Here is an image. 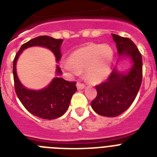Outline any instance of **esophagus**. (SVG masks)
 Wrapping results in <instances>:
<instances>
[{"mask_svg": "<svg viewBox=\"0 0 157 157\" xmlns=\"http://www.w3.org/2000/svg\"><path fill=\"white\" fill-rule=\"evenodd\" d=\"M76 86H77L78 90H82V89H84V87H85V85H84L83 83L79 82H77Z\"/></svg>", "mask_w": 157, "mask_h": 157, "instance_id": "esophagus-1", "label": "esophagus"}]
</instances>
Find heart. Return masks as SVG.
I'll return each mask as SVG.
<instances>
[{
	"label": "heart",
	"mask_w": 157,
	"mask_h": 157,
	"mask_svg": "<svg viewBox=\"0 0 157 157\" xmlns=\"http://www.w3.org/2000/svg\"><path fill=\"white\" fill-rule=\"evenodd\" d=\"M113 51L107 45L90 43L71 52L68 61L62 63V68L71 75L86 70L91 82L99 83L106 79L110 73Z\"/></svg>",
	"instance_id": "b5f03b06"
}]
</instances>
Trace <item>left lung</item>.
<instances>
[{"label": "left lung", "instance_id": "8db88e82", "mask_svg": "<svg viewBox=\"0 0 157 157\" xmlns=\"http://www.w3.org/2000/svg\"><path fill=\"white\" fill-rule=\"evenodd\" d=\"M112 35L120 56L130 57L134 64L127 74L115 68L106 81L96 86L98 95L91 107L98 114L108 117L122 114L132 105L142 82V58L138 48L128 37Z\"/></svg>", "mask_w": 157, "mask_h": 157}]
</instances>
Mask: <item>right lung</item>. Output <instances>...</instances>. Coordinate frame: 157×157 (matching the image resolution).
I'll use <instances>...</instances> for the list:
<instances>
[{
	"label": "right lung",
	"instance_id": "right-lung-1",
	"mask_svg": "<svg viewBox=\"0 0 157 157\" xmlns=\"http://www.w3.org/2000/svg\"><path fill=\"white\" fill-rule=\"evenodd\" d=\"M62 41V39H55L49 36L34 37L20 47L13 60L14 86L18 98L29 112L45 120H54L64 114L68 109L72 95L77 90L76 82H69L62 78H55L49 86L43 90L38 91L27 90L20 83L17 77L16 61L23 49L39 45L46 47L52 51L58 62L61 58L59 48ZM56 73H62L59 66L56 67Z\"/></svg>",
	"mask_w": 157,
	"mask_h": 157
}]
</instances>
